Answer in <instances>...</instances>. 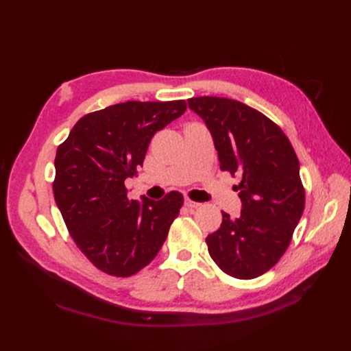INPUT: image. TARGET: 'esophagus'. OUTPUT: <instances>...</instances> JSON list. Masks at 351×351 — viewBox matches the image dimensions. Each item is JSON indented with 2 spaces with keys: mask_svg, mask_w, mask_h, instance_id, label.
<instances>
[{
  "mask_svg": "<svg viewBox=\"0 0 351 351\" xmlns=\"http://www.w3.org/2000/svg\"><path fill=\"white\" fill-rule=\"evenodd\" d=\"M184 205H186L187 208H190V209H196V208H199V206H200V204H197V202L190 200L189 197H186V200H184Z\"/></svg>",
  "mask_w": 351,
  "mask_h": 351,
  "instance_id": "obj_1",
  "label": "esophagus"
}]
</instances>
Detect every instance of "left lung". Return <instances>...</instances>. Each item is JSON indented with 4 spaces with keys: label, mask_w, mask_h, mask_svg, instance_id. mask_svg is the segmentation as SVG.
Returning a JSON list of instances; mask_svg holds the SVG:
<instances>
[{
    "label": "left lung",
    "mask_w": 351,
    "mask_h": 351,
    "mask_svg": "<svg viewBox=\"0 0 351 351\" xmlns=\"http://www.w3.org/2000/svg\"><path fill=\"white\" fill-rule=\"evenodd\" d=\"M214 137L219 168L240 176V217L222 212L221 227L206 237L219 269L239 280L269 271L285 253L304 209L299 159L280 125L236 99H187Z\"/></svg>",
    "instance_id": "left-lung-1"
}]
</instances>
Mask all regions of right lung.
<instances>
[{
    "label": "right lung",
    "mask_w": 351,
    "mask_h": 351,
    "mask_svg": "<svg viewBox=\"0 0 351 351\" xmlns=\"http://www.w3.org/2000/svg\"><path fill=\"white\" fill-rule=\"evenodd\" d=\"M186 101H127L89 112L74 124L56 155V204L76 246L112 277L145 268L164 244L183 195L161 200L127 196L124 180L142 167L151 139L178 119Z\"/></svg>",
    "instance_id": "add662e5"
}]
</instances>
